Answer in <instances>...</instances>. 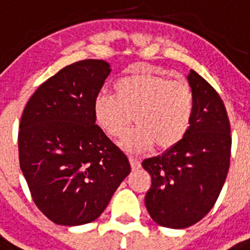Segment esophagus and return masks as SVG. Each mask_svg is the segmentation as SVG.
Returning <instances> with one entry per match:
<instances>
[{"instance_id": "esophagus-1", "label": "esophagus", "mask_w": 250, "mask_h": 250, "mask_svg": "<svg viewBox=\"0 0 250 250\" xmlns=\"http://www.w3.org/2000/svg\"><path fill=\"white\" fill-rule=\"evenodd\" d=\"M129 163H131V167L133 170H137V169L141 167V163H140V160H138L137 157L129 156Z\"/></svg>"}]
</instances>
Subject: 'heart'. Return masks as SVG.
Here are the masks:
<instances>
[{
    "label": "heart",
    "instance_id": "heart-1",
    "mask_svg": "<svg viewBox=\"0 0 250 250\" xmlns=\"http://www.w3.org/2000/svg\"><path fill=\"white\" fill-rule=\"evenodd\" d=\"M115 96L99 94L94 100V117L100 128L121 138L133 121L137 125L122 141L128 151H145L154 145L167 150L179 144L189 129L193 95L186 83L151 72H136L118 80Z\"/></svg>",
    "mask_w": 250,
    "mask_h": 250
}]
</instances>
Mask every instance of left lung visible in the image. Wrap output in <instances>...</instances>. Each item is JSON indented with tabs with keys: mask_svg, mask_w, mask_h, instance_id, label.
Instances as JSON below:
<instances>
[{
	"mask_svg": "<svg viewBox=\"0 0 250 250\" xmlns=\"http://www.w3.org/2000/svg\"><path fill=\"white\" fill-rule=\"evenodd\" d=\"M193 117L187 135L174 147L142 161L151 175L145 205L157 225L184 229L203 219L215 205L228 177L231 136L221 98L190 70Z\"/></svg>",
	"mask_w": 250,
	"mask_h": 250,
	"instance_id": "1",
	"label": "left lung"
}]
</instances>
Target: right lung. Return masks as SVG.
Wrapping results in <instances>:
<instances>
[{"label": "right lung", "instance_id": "add662e5", "mask_svg": "<svg viewBox=\"0 0 250 250\" xmlns=\"http://www.w3.org/2000/svg\"><path fill=\"white\" fill-rule=\"evenodd\" d=\"M110 71L103 60L66 66L22 112L20 167L38 208L57 225L98 219L131 173L127 156L95 125L94 100Z\"/></svg>", "mask_w": 250, "mask_h": 250}]
</instances>
